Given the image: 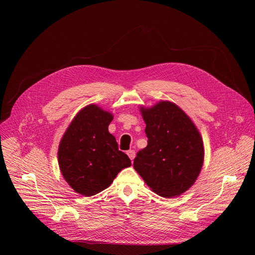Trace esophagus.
Instances as JSON below:
<instances>
[{
    "mask_svg": "<svg viewBox=\"0 0 255 255\" xmlns=\"http://www.w3.org/2000/svg\"><path fill=\"white\" fill-rule=\"evenodd\" d=\"M127 155L129 156V158H130L131 160H133V159H134V157H135V151H133V150H129V151L127 152Z\"/></svg>",
    "mask_w": 255,
    "mask_h": 255,
    "instance_id": "1",
    "label": "esophagus"
}]
</instances>
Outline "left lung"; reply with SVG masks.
Masks as SVG:
<instances>
[{
	"instance_id": "left-lung-1",
	"label": "left lung",
	"mask_w": 255,
	"mask_h": 255,
	"mask_svg": "<svg viewBox=\"0 0 255 255\" xmlns=\"http://www.w3.org/2000/svg\"><path fill=\"white\" fill-rule=\"evenodd\" d=\"M148 145L133 167L158 195L178 196L196 181L204 163V142L191 119L170 101L140 107Z\"/></svg>"
}]
</instances>
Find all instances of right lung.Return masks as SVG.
Masks as SVG:
<instances>
[{
  "label": "right lung",
  "instance_id": "1",
  "mask_svg": "<svg viewBox=\"0 0 255 255\" xmlns=\"http://www.w3.org/2000/svg\"><path fill=\"white\" fill-rule=\"evenodd\" d=\"M114 116L90 104L72 120L60 141L58 160L62 175L71 188L92 196L110 187L118 173L129 167V157L119 151L109 132Z\"/></svg>",
  "mask_w": 255,
  "mask_h": 255
}]
</instances>
